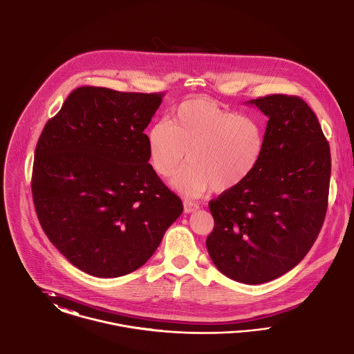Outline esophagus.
Instances as JSON below:
<instances>
[{
  "instance_id": "esophagus-1",
  "label": "esophagus",
  "mask_w": 354,
  "mask_h": 354,
  "mask_svg": "<svg viewBox=\"0 0 354 354\" xmlns=\"http://www.w3.org/2000/svg\"><path fill=\"white\" fill-rule=\"evenodd\" d=\"M183 207H185V213H194V212H196L198 209H199V205H196V203H194V202H191V201H185L183 202Z\"/></svg>"
}]
</instances>
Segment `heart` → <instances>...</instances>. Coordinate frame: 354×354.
<instances>
[{"instance_id":"heart-1","label":"heart","mask_w":354,"mask_h":354,"mask_svg":"<svg viewBox=\"0 0 354 354\" xmlns=\"http://www.w3.org/2000/svg\"><path fill=\"white\" fill-rule=\"evenodd\" d=\"M149 163L168 178L185 163L172 186L187 196L226 192L243 185L261 160L266 135L253 117L221 108L206 98L182 102L171 124L158 121L147 132Z\"/></svg>"}]
</instances>
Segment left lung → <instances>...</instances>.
<instances>
[{
    "label": "left lung",
    "mask_w": 354,
    "mask_h": 354,
    "mask_svg": "<svg viewBox=\"0 0 354 354\" xmlns=\"http://www.w3.org/2000/svg\"><path fill=\"white\" fill-rule=\"evenodd\" d=\"M267 117L261 160L243 185L209 202L214 229L206 240L219 272L263 284L298 266L324 225L330 147L315 113L299 98L250 100Z\"/></svg>",
    "instance_id": "8db88e82"
}]
</instances>
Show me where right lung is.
Wrapping results in <instances>:
<instances>
[{"mask_svg":"<svg viewBox=\"0 0 354 354\" xmlns=\"http://www.w3.org/2000/svg\"><path fill=\"white\" fill-rule=\"evenodd\" d=\"M159 93L75 88L37 141L32 195L40 225L77 268L118 277L144 266L183 212L148 163L144 129Z\"/></svg>","mask_w":354,"mask_h":354,"instance_id":"add662e5","label":"right lung"}]
</instances>
